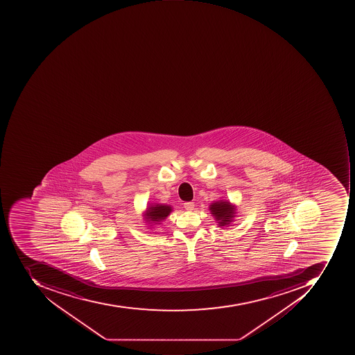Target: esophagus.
Here are the masks:
<instances>
[{"mask_svg":"<svg viewBox=\"0 0 355 355\" xmlns=\"http://www.w3.org/2000/svg\"><path fill=\"white\" fill-rule=\"evenodd\" d=\"M183 206H184V209H186V210H188V211H192L193 209H194V202H184V205H183Z\"/></svg>","mask_w":355,"mask_h":355,"instance_id":"34e87169","label":"esophagus"}]
</instances>
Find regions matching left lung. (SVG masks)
<instances>
[{
    "label": "left lung",
    "instance_id": "obj_1",
    "mask_svg": "<svg viewBox=\"0 0 355 355\" xmlns=\"http://www.w3.org/2000/svg\"><path fill=\"white\" fill-rule=\"evenodd\" d=\"M211 212L216 216V220H220L218 225L220 226H225V225L230 224L234 218V209L230 206V202H214L210 207Z\"/></svg>",
    "mask_w": 355,
    "mask_h": 355
}]
</instances>
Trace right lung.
Segmentation results:
<instances>
[{"mask_svg":"<svg viewBox=\"0 0 355 355\" xmlns=\"http://www.w3.org/2000/svg\"><path fill=\"white\" fill-rule=\"evenodd\" d=\"M172 208L166 205H155V206L149 207L147 210V220L149 222H161L164 220L169 214Z\"/></svg>","mask_w":355,"mask_h":355,"instance_id":"1","label":"right lung"}]
</instances>
